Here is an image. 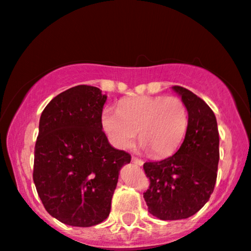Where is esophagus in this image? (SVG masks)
Masks as SVG:
<instances>
[{"mask_svg": "<svg viewBox=\"0 0 251 251\" xmlns=\"http://www.w3.org/2000/svg\"><path fill=\"white\" fill-rule=\"evenodd\" d=\"M132 162L134 163V165H137V166H142L143 165V160H141V159H138V157H136V156H133L132 157Z\"/></svg>", "mask_w": 251, "mask_h": 251, "instance_id": "1", "label": "esophagus"}]
</instances>
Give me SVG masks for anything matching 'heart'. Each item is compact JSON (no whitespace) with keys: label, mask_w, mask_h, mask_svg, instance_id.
<instances>
[{"label":"heart","mask_w":251,"mask_h":251,"mask_svg":"<svg viewBox=\"0 0 251 251\" xmlns=\"http://www.w3.org/2000/svg\"><path fill=\"white\" fill-rule=\"evenodd\" d=\"M102 126L114 147L126 149L137 133L154 156H168L178 150L189 127V110L176 96H138L126 100L118 110L102 113Z\"/></svg>","instance_id":"heart-1"}]
</instances>
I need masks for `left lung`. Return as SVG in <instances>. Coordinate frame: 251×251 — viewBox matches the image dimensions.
Listing matches in <instances>:
<instances>
[{
    "label": "left lung",
    "instance_id": "1",
    "mask_svg": "<svg viewBox=\"0 0 251 251\" xmlns=\"http://www.w3.org/2000/svg\"><path fill=\"white\" fill-rule=\"evenodd\" d=\"M189 110L183 144L172 156L143 165L149 188L143 192L148 210L161 220L196 214L214 191L219 163V131L210 107L183 86H173Z\"/></svg>",
    "mask_w": 251,
    "mask_h": 251
}]
</instances>
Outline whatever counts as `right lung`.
Masks as SVG:
<instances>
[{
    "label": "right lung",
    "instance_id": "right-lung-1",
    "mask_svg": "<svg viewBox=\"0 0 251 251\" xmlns=\"http://www.w3.org/2000/svg\"><path fill=\"white\" fill-rule=\"evenodd\" d=\"M105 101L96 86L77 85L42 112L33 181L47 212L66 225L90 227L107 219L119 171L131 161L102 131Z\"/></svg>",
    "mask_w": 251,
    "mask_h": 251
}]
</instances>
